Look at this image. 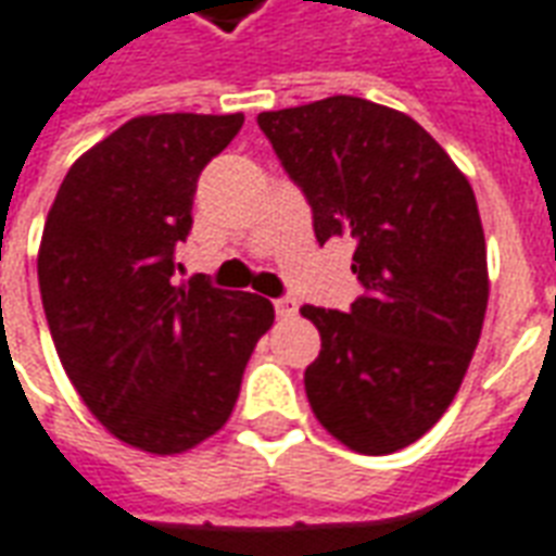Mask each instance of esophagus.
<instances>
[{"label":"esophagus","instance_id":"obj_1","mask_svg":"<svg viewBox=\"0 0 556 556\" xmlns=\"http://www.w3.org/2000/svg\"><path fill=\"white\" fill-rule=\"evenodd\" d=\"M275 314H278V317H293L295 314V302L293 299H275Z\"/></svg>","mask_w":556,"mask_h":556}]
</instances>
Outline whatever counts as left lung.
<instances>
[{
	"mask_svg": "<svg viewBox=\"0 0 556 556\" xmlns=\"http://www.w3.org/2000/svg\"><path fill=\"white\" fill-rule=\"evenodd\" d=\"M257 124L314 210L319 242L355 239L364 295L350 314L305 305L323 350L307 403L355 453L388 456L439 424L489 305L477 198L417 121L362 97L261 112Z\"/></svg>",
	"mask_w": 556,
	"mask_h": 556,
	"instance_id": "obj_1",
	"label": "left lung"
}]
</instances>
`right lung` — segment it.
<instances>
[{
    "instance_id": "right-lung-1",
    "label": "right lung",
    "mask_w": 556,
    "mask_h": 556,
    "mask_svg": "<svg viewBox=\"0 0 556 556\" xmlns=\"http://www.w3.org/2000/svg\"><path fill=\"white\" fill-rule=\"evenodd\" d=\"M245 115H139L73 162L50 206L38 283L88 412L129 447L177 456L228 424L275 307L204 278L174 283L198 174Z\"/></svg>"
}]
</instances>
